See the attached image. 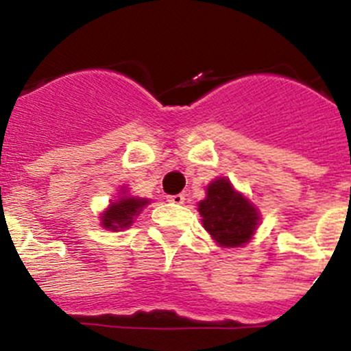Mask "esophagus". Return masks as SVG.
<instances>
[{
	"label": "esophagus",
	"instance_id": "34e87169",
	"mask_svg": "<svg viewBox=\"0 0 351 351\" xmlns=\"http://www.w3.org/2000/svg\"><path fill=\"white\" fill-rule=\"evenodd\" d=\"M167 202H170V204H176V205H181V204H184V195H170V197H167Z\"/></svg>",
	"mask_w": 351,
	"mask_h": 351
}]
</instances>
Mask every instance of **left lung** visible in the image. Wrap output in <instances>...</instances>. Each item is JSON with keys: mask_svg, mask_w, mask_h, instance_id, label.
<instances>
[{"mask_svg": "<svg viewBox=\"0 0 351 351\" xmlns=\"http://www.w3.org/2000/svg\"><path fill=\"white\" fill-rule=\"evenodd\" d=\"M204 226L221 247H240L250 240L259 224V214L247 198L237 193L228 179H215L207 198L198 204Z\"/></svg>", "mask_w": 351, "mask_h": 351, "instance_id": "8db88e82", "label": "left lung"}]
</instances>
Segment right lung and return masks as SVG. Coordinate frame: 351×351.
<instances>
[{"label":"right lung","mask_w":351,"mask_h":351,"mask_svg":"<svg viewBox=\"0 0 351 351\" xmlns=\"http://www.w3.org/2000/svg\"><path fill=\"white\" fill-rule=\"evenodd\" d=\"M146 204L147 200L132 197H123L120 198V202H112L111 207L102 215V226L112 231L128 228L134 223V217L141 214Z\"/></svg>","instance_id":"right-lung-1"}]
</instances>
